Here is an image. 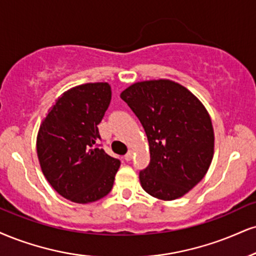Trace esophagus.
<instances>
[{
	"label": "esophagus",
	"mask_w": 256,
	"mask_h": 256,
	"mask_svg": "<svg viewBox=\"0 0 256 256\" xmlns=\"http://www.w3.org/2000/svg\"><path fill=\"white\" fill-rule=\"evenodd\" d=\"M132 158H134V154H132V152L130 150V152H128V154L124 156V158L126 160V161H131Z\"/></svg>",
	"instance_id": "esophagus-1"
}]
</instances>
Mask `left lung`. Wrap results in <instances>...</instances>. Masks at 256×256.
I'll list each match as a JSON object with an SVG mask.
<instances>
[{
	"label": "left lung",
	"mask_w": 256,
	"mask_h": 256,
	"mask_svg": "<svg viewBox=\"0 0 256 256\" xmlns=\"http://www.w3.org/2000/svg\"><path fill=\"white\" fill-rule=\"evenodd\" d=\"M120 98L149 140L150 163L140 172L143 190L162 200L186 194L205 176L214 158L208 110L190 90L169 80L134 83Z\"/></svg>",
	"instance_id": "8db88e82"
}]
</instances>
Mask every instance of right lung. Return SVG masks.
<instances>
[{"label":"right lung","mask_w":256,"mask_h":256,"mask_svg":"<svg viewBox=\"0 0 256 256\" xmlns=\"http://www.w3.org/2000/svg\"><path fill=\"white\" fill-rule=\"evenodd\" d=\"M108 83H86L66 92L40 125L36 152L54 190L78 204L110 192L120 161L98 143V125L110 102Z\"/></svg>","instance_id":"1"}]
</instances>
